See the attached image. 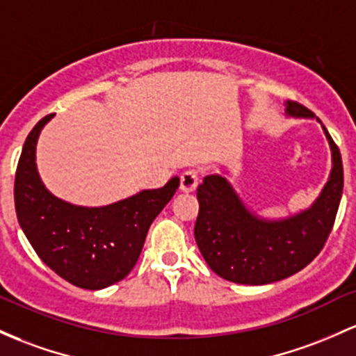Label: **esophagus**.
Returning <instances> with one entry per match:
<instances>
[{
  "label": "esophagus",
  "instance_id": "1",
  "mask_svg": "<svg viewBox=\"0 0 356 356\" xmlns=\"http://www.w3.org/2000/svg\"><path fill=\"white\" fill-rule=\"evenodd\" d=\"M199 184V174L196 170H186L181 175V191L182 193H193Z\"/></svg>",
  "mask_w": 356,
  "mask_h": 356
}]
</instances>
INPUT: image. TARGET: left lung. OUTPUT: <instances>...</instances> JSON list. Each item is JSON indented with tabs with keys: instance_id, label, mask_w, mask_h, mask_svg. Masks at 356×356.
Masks as SVG:
<instances>
[{
	"instance_id": "left-lung-1",
	"label": "left lung",
	"mask_w": 356,
	"mask_h": 356,
	"mask_svg": "<svg viewBox=\"0 0 356 356\" xmlns=\"http://www.w3.org/2000/svg\"><path fill=\"white\" fill-rule=\"evenodd\" d=\"M284 108L291 118H314L299 103L287 101ZM321 128L331 150V172L309 208L264 218L245 204L222 175H206L199 184L194 238L214 273L235 284L265 286L302 270L321 252L343 194L341 154L323 123Z\"/></svg>"
}]
</instances>
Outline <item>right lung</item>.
<instances>
[{"instance_id":"right-lung-1","label":"right lung","mask_w":356,"mask_h":356,"mask_svg":"<svg viewBox=\"0 0 356 356\" xmlns=\"http://www.w3.org/2000/svg\"><path fill=\"white\" fill-rule=\"evenodd\" d=\"M54 115L26 136L15 175V209L37 255L77 287L99 291L131 272L152 221L177 191L175 175L163 187L143 189L113 204L88 208L54 196L37 169V142Z\"/></svg>"}]
</instances>
